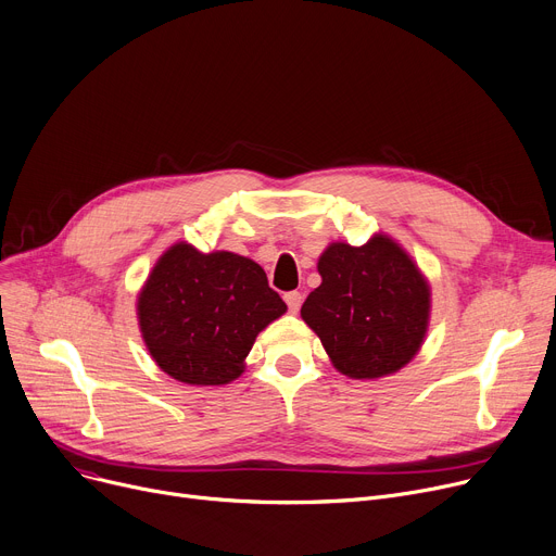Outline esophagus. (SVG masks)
Returning <instances> with one entry per match:
<instances>
[{"mask_svg":"<svg viewBox=\"0 0 556 556\" xmlns=\"http://www.w3.org/2000/svg\"><path fill=\"white\" fill-rule=\"evenodd\" d=\"M283 300H286L290 313H298V311H300V306H302V293H298V290H290V293L283 295Z\"/></svg>","mask_w":556,"mask_h":556,"instance_id":"34e87169","label":"esophagus"}]
</instances>
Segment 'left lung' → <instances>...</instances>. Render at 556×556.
Returning a JSON list of instances; mask_svg holds the SVG:
<instances>
[{
    "label": "left lung",
    "mask_w": 556,
    "mask_h": 556,
    "mask_svg": "<svg viewBox=\"0 0 556 556\" xmlns=\"http://www.w3.org/2000/svg\"><path fill=\"white\" fill-rule=\"evenodd\" d=\"M323 277L302 319L349 378H381L410 363L426 338L430 286L417 263L386 233L365 245L331 243L317 261Z\"/></svg>",
    "instance_id": "1"
}]
</instances>
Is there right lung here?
<instances>
[{"label": "right lung", "instance_id": "1", "mask_svg": "<svg viewBox=\"0 0 556 556\" xmlns=\"http://www.w3.org/2000/svg\"><path fill=\"white\" fill-rule=\"evenodd\" d=\"M286 313L258 263L202 254L180 241L155 263L137 298L146 346L162 371L189 386H225L273 319Z\"/></svg>", "mask_w": 556, "mask_h": 556}]
</instances>
